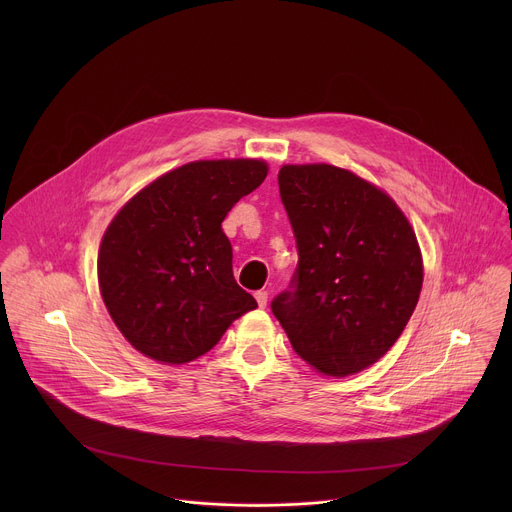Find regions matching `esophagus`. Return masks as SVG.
Here are the masks:
<instances>
[{"instance_id":"1","label":"esophagus","mask_w":512,"mask_h":512,"mask_svg":"<svg viewBox=\"0 0 512 512\" xmlns=\"http://www.w3.org/2000/svg\"><path fill=\"white\" fill-rule=\"evenodd\" d=\"M267 291H255V300L259 304V308H265L267 306Z\"/></svg>"}]
</instances>
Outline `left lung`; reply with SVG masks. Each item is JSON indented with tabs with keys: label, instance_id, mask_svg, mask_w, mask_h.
<instances>
[{
	"label": "left lung",
	"instance_id": "obj_1",
	"mask_svg": "<svg viewBox=\"0 0 512 512\" xmlns=\"http://www.w3.org/2000/svg\"><path fill=\"white\" fill-rule=\"evenodd\" d=\"M277 180L298 267L271 312L318 373L364 371L397 342L417 306L423 263L415 233L391 196L348 170L283 166Z\"/></svg>",
	"mask_w": 512,
	"mask_h": 512
}]
</instances>
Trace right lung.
<instances>
[{"instance_id": "1", "label": "right lung", "mask_w": 512, "mask_h": 512, "mask_svg": "<svg viewBox=\"0 0 512 512\" xmlns=\"http://www.w3.org/2000/svg\"><path fill=\"white\" fill-rule=\"evenodd\" d=\"M265 176L261 160L190 162L117 212L99 249V287L135 350L166 364L190 362L257 308L235 281L223 221Z\"/></svg>"}]
</instances>
